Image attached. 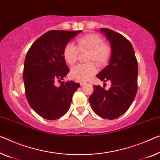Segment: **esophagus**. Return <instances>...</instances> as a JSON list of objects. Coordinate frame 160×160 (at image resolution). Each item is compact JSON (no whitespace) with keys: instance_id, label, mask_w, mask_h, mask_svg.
I'll list each match as a JSON object with an SVG mask.
<instances>
[{"instance_id":"esophagus-1","label":"esophagus","mask_w":160,"mask_h":160,"mask_svg":"<svg viewBox=\"0 0 160 160\" xmlns=\"http://www.w3.org/2000/svg\"><path fill=\"white\" fill-rule=\"evenodd\" d=\"M85 83H86V82H80V85H81V86H82V85H85Z\"/></svg>"}]
</instances>
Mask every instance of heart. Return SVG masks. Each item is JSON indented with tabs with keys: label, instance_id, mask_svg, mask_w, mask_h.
Listing matches in <instances>:
<instances>
[{
	"label": "heart",
	"instance_id": "obj_1",
	"mask_svg": "<svg viewBox=\"0 0 160 160\" xmlns=\"http://www.w3.org/2000/svg\"><path fill=\"white\" fill-rule=\"evenodd\" d=\"M80 52L88 51L87 61L94 62L99 66L106 65L111 56V49L108 44L103 42L99 36L88 34L77 39V47L72 44H66L63 49V57L69 65L76 62ZM97 68L94 63L80 64L72 68L70 77L78 81H85L96 73Z\"/></svg>",
	"mask_w": 160,
	"mask_h": 160
}]
</instances>
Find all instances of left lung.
Here are the masks:
<instances>
[{
	"label": "left lung",
	"mask_w": 160,
	"mask_h": 160,
	"mask_svg": "<svg viewBox=\"0 0 160 160\" xmlns=\"http://www.w3.org/2000/svg\"><path fill=\"white\" fill-rule=\"evenodd\" d=\"M101 32L110 42L111 56L109 65L96 76L104 82L110 81L111 87L106 90L93 85L89 102L98 116L113 120L123 115L135 98L138 65L134 50L127 39L109 28H101Z\"/></svg>",
	"instance_id": "left-lung-1"
}]
</instances>
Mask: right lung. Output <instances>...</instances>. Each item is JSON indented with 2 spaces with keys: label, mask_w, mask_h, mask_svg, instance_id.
<instances>
[{
  "label": "right lung",
  "mask_w": 160,
  "mask_h": 160,
  "mask_svg": "<svg viewBox=\"0 0 160 160\" xmlns=\"http://www.w3.org/2000/svg\"><path fill=\"white\" fill-rule=\"evenodd\" d=\"M82 31H49L36 40L26 56L23 79L25 94L33 110L47 120L65 115L73 94L80 86L74 81L62 82L69 72L63 57V49L71 39Z\"/></svg>",
  "instance_id": "1"
}]
</instances>
